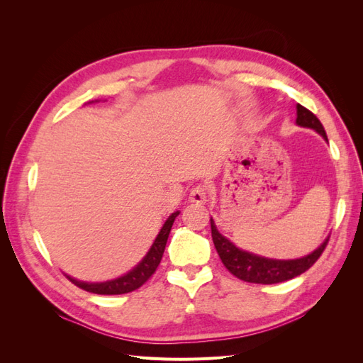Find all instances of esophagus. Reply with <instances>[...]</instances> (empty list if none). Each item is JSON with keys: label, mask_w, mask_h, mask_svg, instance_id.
<instances>
[{"label": "esophagus", "mask_w": 363, "mask_h": 363, "mask_svg": "<svg viewBox=\"0 0 363 363\" xmlns=\"http://www.w3.org/2000/svg\"><path fill=\"white\" fill-rule=\"evenodd\" d=\"M189 201L191 203H196L201 204L207 201V186L206 184H199L192 188L191 194H189Z\"/></svg>", "instance_id": "1"}]
</instances>
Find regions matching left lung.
Here are the masks:
<instances>
[{"label":"left lung","mask_w":363,"mask_h":363,"mask_svg":"<svg viewBox=\"0 0 363 363\" xmlns=\"http://www.w3.org/2000/svg\"><path fill=\"white\" fill-rule=\"evenodd\" d=\"M295 123L300 127L315 130L318 135H321L327 140L325 130L320 123V119H318L311 111H307V108L303 107L301 104H296ZM211 227H212V239H213L215 248L218 251L219 257H221L224 267L232 272L235 277L248 283L272 284V283L286 281L296 276H300V274L309 269L313 263L320 259L328 242V238H325L324 242L316 250H313L311 255L303 256L300 259L280 260V259L257 256L255 252L238 248L232 240H228L225 236H223L218 232L212 218H211Z\"/></svg>","instance_id":"8db88e82"}]
</instances>
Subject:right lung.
<instances>
[{
  "instance_id": "add662e5",
  "label": "right lung",
  "mask_w": 363,
  "mask_h": 363,
  "mask_svg": "<svg viewBox=\"0 0 363 363\" xmlns=\"http://www.w3.org/2000/svg\"><path fill=\"white\" fill-rule=\"evenodd\" d=\"M179 211L174 212L168 216L167 221L162 225L159 235L156 236L155 242L150 247L148 252L144 256L138 265L130 269L128 272H125L124 276L116 277L113 280H107V281H96V283H91V281H82L77 280L71 276H67L75 286H79L87 292L92 294H98V295H121V294H127L131 291H136L138 288H140L144 284L155 271L157 269L159 263L162 260L164 247H167V240L171 232V227L174 224V219L179 216Z\"/></svg>"
}]
</instances>
